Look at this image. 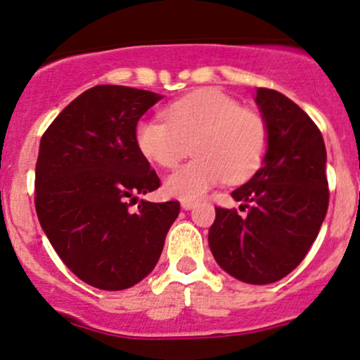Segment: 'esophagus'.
<instances>
[{
  "mask_svg": "<svg viewBox=\"0 0 360 360\" xmlns=\"http://www.w3.org/2000/svg\"><path fill=\"white\" fill-rule=\"evenodd\" d=\"M195 204H197L195 200H181V209L190 210V209H193V207H195Z\"/></svg>",
  "mask_w": 360,
  "mask_h": 360,
  "instance_id": "34e87169",
  "label": "esophagus"
}]
</instances>
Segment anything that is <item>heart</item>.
Segmentation results:
<instances>
[{
	"instance_id": "1",
	"label": "heart",
	"mask_w": 360,
	"mask_h": 360,
	"mask_svg": "<svg viewBox=\"0 0 360 360\" xmlns=\"http://www.w3.org/2000/svg\"><path fill=\"white\" fill-rule=\"evenodd\" d=\"M167 120L143 117L134 141L145 158L170 168L193 151L195 158L173 170L165 192L195 200L224 180L249 179L263 162L268 126L261 114L240 108L217 89H200L165 109Z\"/></svg>"
}]
</instances>
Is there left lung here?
<instances>
[{"instance_id": "8db88e82", "label": "left lung", "mask_w": 360, "mask_h": 360, "mask_svg": "<svg viewBox=\"0 0 360 360\" xmlns=\"http://www.w3.org/2000/svg\"><path fill=\"white\" fill-rule=\"evenodd\" d=\"M255 101L268 146L259 170L231 193L248 215L215 207L209 246L236 280L268 285L293 271L319 236L328 209L327 151L315 122L281 92L259 87Z\"/></svg>"}]
</instances>
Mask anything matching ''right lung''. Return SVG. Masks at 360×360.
I'll return each instance as SVG.
<instances>
[{"mask_svg": "<svg viewBox=\"0 0 360 360\" xmlns=\"http://www.w3.org/2000/svg\"><path fill=\"white\" fill-rule=\"evenodd\" d=\"M163 96L96 86L75 97L45 131L35 168V209L55 252L99 290L134 286L153 271L176 200H139L160 179L134 141L139 117Z\"/></svg>", "mask_w": 360, "mask_h": 360, "instance_id": "add662e5", "label": "right lung"}]
</instances>
